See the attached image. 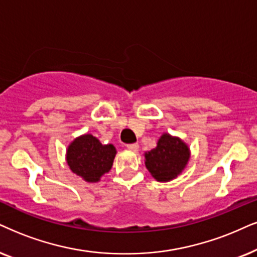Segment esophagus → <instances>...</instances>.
I'll return each mask as SVG.
<instances>
[{
  "instance_id": "34e87169",
  "label": "esophagus",
  "mask_w": 257,
  "mask_h": 257,
  "mask_svg": "<svg viewBox=\"0 0 257 257\" xmlns=\"http://www.w3.org/2000/svg\"><path fill=\"white\" fill-rule=\"evenodd\" d=\"M126 148L132 152H138L139 151V145L138 144H132V145H126Z\"/></svg>"
}]
</instances>
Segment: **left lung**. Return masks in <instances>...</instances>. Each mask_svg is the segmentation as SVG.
Instances as JSON below:
<instances>
[{
  "instance_id": "8db88e82",
  "label": "left lung",
  "mask_w": 257,
  "mask_h": 257,
  "mask_svg": "<svg viewBox=\"0 0 257 257\" xmlns=\"http://www.w3.org/2000/svg\"><path fill=\"white\" fill-rule=\"evenodd\" d=\"M190 157L187 144L178 136L164 133L158 140L157 147L145 153V165L155 180L167 183L183 173Z\"/></svg>"
}]
</instances>
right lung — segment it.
Wrapping results in <instances>:
<instances>
[{
	"label": "right lung",
	"instance_id": "add662e5",
	"mask_svg": "<svg viewBox=\"0 0 257 257\" xmlns=\"http://www.w3.org/2000/svg\"><path fill=\"white\" fill-rule=\"evenodd\" d=\"M116 153L113 145H102L93 135L84 134L69 145L66 162L70 170L86 183H98L111 170Z\"/></svg>",
	"mask_w": 257,
	"mask_h": 257
}]
</instances>
